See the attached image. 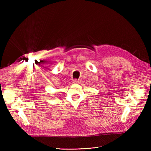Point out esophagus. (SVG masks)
I'll list each match as a JSON object with an SVG mask.
<instances>
[{"label": "esophagus", "instance_id": "obj_1", "mask_svg": "<svg viewBox=\"0 0 151 151\" xmlns=\"http://www.w3.org/2000/svg\"><path fill=\"white\" fill-rule=\"evenodd\" d=\"M73 83H74V84H78V81L77 80H76V79H75V80H73Z\"/></svg>", "mask_w": 151, "mask_h": 151}]
</instances>
